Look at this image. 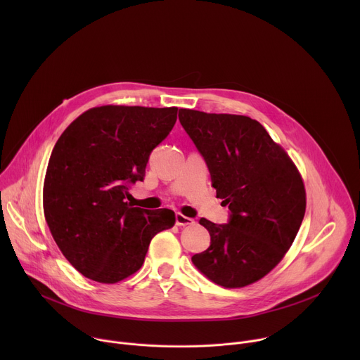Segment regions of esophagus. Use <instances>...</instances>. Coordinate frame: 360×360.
<instances>
[{
	"instance_id": "34e87169",
	"label": "esophagus",
	"mask_w": 360,
	"mask_h": 360,
	"mask_svg": "<svg viewBox=\"0 0 360 360\" xmlns=\"http://www.w3.org/2000/svg\"><path fill=\"white\" fill-rule=\"evenodd\" d=\"M176 225L178 226H188V225H195V221L192 218H188L182 214H176Z\"/></svg>"
}]
</instances>
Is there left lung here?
<instances>
[{
	"instance_id": "obj_1",
	"label": "left lung",
	"mask_w": 360,
	"mask_h": 360,
	"mask_svg": "<svg viewBox=\"0 0 360 360\" xmlns=\"http://www.w3.org/2000/svg\"><path fill=\"white\" fill-rule=\"evenodd\" d=\"M179 121L211 172L229 222L202 218L211 246L192 256L196 269L224 288L266 276L292 246L306 210L303 179L288 152L245 115L179 110Z\"/></svg>"
}]
</instances>
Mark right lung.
I'll list each match as a JSON object with an SVG mask.
<instances>
[{"instance_id":"add662e5","label":"right lung","mask_w":360,"mask_h":360,"mask_svg":"<svg viewBox=\"0 0 360 360\" xmlns=\"http://www.w3.org/2000/svg\"><path fill=\"white\" fill-rule=\"evenodd\" d=\"M176 107H95L61 134L48 161L42 205L68 262L85 278L117 283L141 269L152 238L175 225L171 210L128 202L150 150L176 122Z\"/></svg>"}]
</instances>
